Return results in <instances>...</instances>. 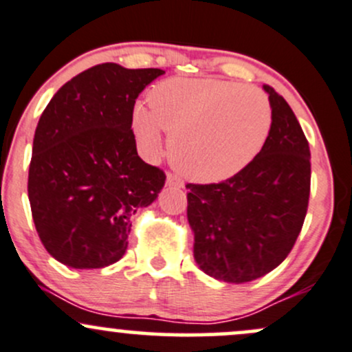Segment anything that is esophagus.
Here are the masks:
<instances>
[{
	"instance_id": "34e87169",
	"label": "esophagus",
	"mask_w": 352,
	"mask_h": 352,
	"mask_svg": "<svg viewBox=\"0 0 352 352\" xmlns=\"http://www.w3.org/2000/svg\"><path fill=\"white\" fill-rule=\"evenodd\" d=\"M166 186L173 187V188H182L184 182L177 175H172V173H168V175H166Z\"/></svg>"
}]
</instances>
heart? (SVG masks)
Here are the masks:
<instances>
[{"mask_svg": "<svg viewBox=\"0 0 352 352\" xmlns=\"http://www.w3.org/2000/svg\"><path fill=\"white\" fill-rule=\"evenodd\" d=\"M263 92L216 79H168L150 92V108L136 104L131 128L146 157L170 135V158L197 182L238 175L263 150L272 129Z\"/></svg>", "mask_w": 352, "mask_h": 352, "instance_id": "heart-1", "label": "heart"}]
</instances>
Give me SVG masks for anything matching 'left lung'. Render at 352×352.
<instances>
[{
    "mask_svg": "<svg viewBox=\"0 0 352 352\" xmlns=\"http://www.w3.org/2000/svg\"><path fill=\"white\" fill-rule=\"evenodd\" d=\"M263 150L221 184H187L194 258L206 275L246 283L275 270L297 241L310 195V150L300 123L273 87Z\"/></svg>",
    "mask_w": 352,
    "mask_h": 352,
    "instance_id": "left-lung-1",
    "label": "left lung"
}]
</instances>
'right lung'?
Returning <instances> with one entry per match:
<instances>
[{"instance_id":"1","label":"right lung","mask_w":352,"mask_h":352,"mask_svg":"<svg viewBox=\"0 0 352 352\" xmlns=\"http://www.w3.org/2000/svg\"><path fill=\"white\" fill-rule=\"evenodd\" d=\"M162 69L99 64L58 89L40 116L28 172L33 223L43 246L77 270L123 258L131 217L165 186L131 129L136 98Z\"/></svg>"}]
</instances>
